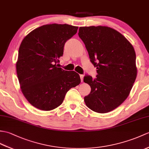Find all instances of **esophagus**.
I'll list each match as a JSON object with an SVG mask.
<instances>
[{
  "label": "esophagus",
  "instance_id": "1",
  "mask_svg": "<svg viewBox=\"0 0 149 149\" xmlns=\"http://www.w3.org/2000/svg\"><path fill=\"white\" fill-rule=\"evenodd\" d=\"M80 77H81V82H82V81H83V79H84V75L81 74V75H80Z\"/></svg>",
  "mask_w": 149,
  "mask_h": 149
}]
</instances>
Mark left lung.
<instances>
[{"instance_id": "1", "label": "left lung", "mask_w": 149, "mask_h": 149, "mask_svg": "<svg viewBox=\"0 0 149 149\" xmlns=\"http://www.w3.org/2000/svg\"><path fill=\"white\" fill-rule=\"evenodd\" d=\"M78 34L97 69L96 78L84 77L91 89L84 102L95 112H109L125 101L132 89L137 75L135 51L125 37L110 27L82 26Z\"/></svg>"}]
</instances>
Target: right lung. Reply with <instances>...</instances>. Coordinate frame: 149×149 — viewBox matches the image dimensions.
Segmentation results:
<instances>
[{
	"mask_svg": "<svg viewBox=\"0 0 149 149\" xmlns=\"http://www.w3.org/2000/svg\"><path fill=\"white\" fill-rule=\"evenodd\" d=\"M77 29L67 24H48L32 30L21 43L16 73L24 96L36 108L46 111L57 108L69 89L81 83L77 72L56 66L65 43Z\"/></svg>",
	"mask_w": 149,
	"mask_h": 149,
	"instance_id": "1",
	"label": "right lung"
}]
</instances>
